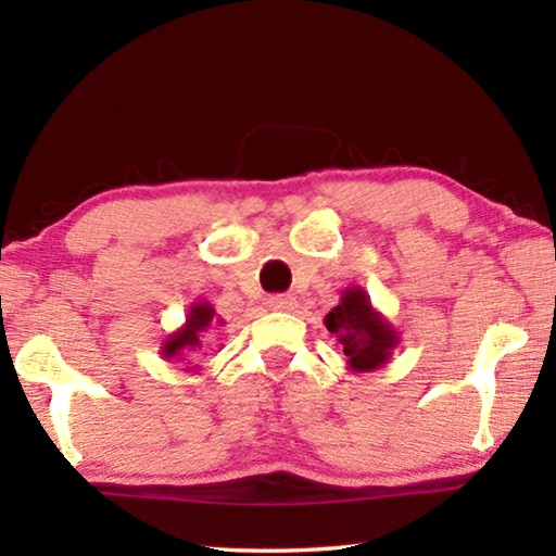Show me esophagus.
I'll use <instances>...</instances> for the list:
<instances>
[{
  "instance_id": "1",
  "label": "esophagus",
  "mask_w": 556,
  "mask_h": 556,
  "mask_svg": "<svg viewBox=\"0 0 556 556\" xmlns=\"http://www.w3.org/2000/svg\"><path fill=\"white\" fill-rule=\"evenodd\" d=\"M269 308H275V312H294L296 308V296H291V294H275V296H269Z\"/></svg>"
}]
</instances>
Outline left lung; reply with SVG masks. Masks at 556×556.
I'll return each mask as SVG.
<instances>
[{
    "label": "left lung",
    "instance_id": "8db88e82",
    "mask_svg": "<svg viewBox=\"0 0 556 556\" xmlns=\"http://www.w3.org/2000/svg\"><path fill=\"white\" fill-rule=\"evenodd\" d=\"M324 324L343 345L351 372H372L382 368L400 345V331L372 306L363 287H345L341 301L326 314Z\"/></svg>",
    "mask_w": 556,
    "mask_h": 556
}]
</instances>
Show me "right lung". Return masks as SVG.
Here are the masks:
<instances>
[{
  "label": "right lung",
  "instance_id": "add662e5",
  "mask_svg": "<svg viewBox=\"0 0 556 556\" xmlns=\"http://www.w3.org/2000/svg\"><path fill=\"white\" fill-rule=\"evenodd\" d=\"M223 324L225 321L218 314H215L213 304H208V301H193V304L188 306L184 326L176 328L174 333H168L164 338L159 355H162L164 361H186L184 355L201 351L205 333H208L211 328L223 326ZM186 370H199V365H191V368H186Z\"/></svg>",
  "mask_w": 556,
  "mask_h": 556
}]
</instances>
